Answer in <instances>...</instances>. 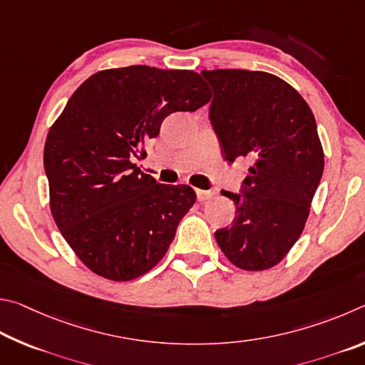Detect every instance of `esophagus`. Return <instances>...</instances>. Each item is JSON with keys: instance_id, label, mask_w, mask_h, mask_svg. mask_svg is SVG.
I'll list each match as a JSON object with an SVG mask.
<instances>
[{"instance_id": "1", "label": "esophagus", "mask_w": 365, "mask_h": 365, "mask_svg": "<svg viewBox=\"0 0 365 365\" xmlns=\"http://www.w3.org/2000/svg\"><path fill=\"white\" fill-rule=\"evenodd\" d=\"M213 197V192L212 190H202V189H197V199H199L200 202H205L208 199H212Z\"/></svg>"}]
</instances>
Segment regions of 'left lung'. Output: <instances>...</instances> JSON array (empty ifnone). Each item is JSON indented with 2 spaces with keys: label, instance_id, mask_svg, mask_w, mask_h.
Here are the masks:
<instances>
[{
  "label": "left lung",
  "instance_id": "8db88e82",
  "mask_svg": "<svg viewBox=\"0 0 365 365\" xmlns=\"http://www.w3.org/2000/svg\"><path fill=\"white\" fill-rule=\"evenodd\" d=\"M213 88L210 120L229 163L250 158L232 225L215 232L221 252L244 271L280 263L302 235L324 171L314 115L302 94L259 70H203Z\"/></svg>",
  "mask_w": 365,
  "mask_h": 365
}]
</instances>
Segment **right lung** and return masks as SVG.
Here are the masks:
<instances>
[{"label":"right lung","instance_id":"right-lung-1","mask_svg":"<svg viewBox=\"0 0 365 365\" xmlns=\"http://www.w3.org/2000/svg\"><path fill=\"white\" fill-rule=\"evenodd\" d=\"M210 98L192 70L130 66L91 75L68 99L48 133L44 171L51 215L88 269L125 282L168 252L195 192L157 182L133 160L145 155L165 117Z\"/></svg>","mask_w":365,"mask_h":365}]
</instances>
